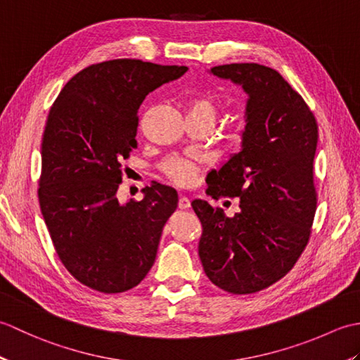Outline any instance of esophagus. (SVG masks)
I'll use <instances>...</instances> for the list:
<instances>
[{
  "mask_svg": "<svg viewBox=\"0 0 360 360\" xmlns=\"http://www.w3.org/2000/svg\"><path fill=\"white\" fill-rule=\"evenodd\" d=\"M178 207H179L181 210L188 209V207H190V200H188V198L181 196V198H179V202H178Z\"/></svg>",
  "mask_w": 360,
  "mask_h": 360,
  "instance_id": "34e87169",
  "label": "esophagus"
}]
</instances>
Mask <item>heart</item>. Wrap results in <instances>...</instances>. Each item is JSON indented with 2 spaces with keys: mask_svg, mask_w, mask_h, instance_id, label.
Masks as SVG:
<instances>
[{
  "mask_svg": "<svg viewBox=\"0 0 360 360\" xmlns=\"http://www.w3.org/2000/svg\"><path fill=\"white\" fill-rule=\"evenodd\" d=\"M192 112L207 114V116H210L213 120H215L217 106L213 103L212 98L200 97L190 102L188 114ZM162 172L167 178L173 182V184L179 187H187L195 182L198 172H200V164L192 159L173 156V158H168L162 164Z\"/></svg>",
  "mask_w": 360,
  "mask_h": 360,
  "instance_id": "1",
  "label": "heart"
}]
</instances>
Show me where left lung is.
<instances>
[{"mask_svg":"<svg viewBox=\"0 0 360 360\" xmlns=\"http://www.w3.org/2000/svg\"><path fill=\"white\" fill-rule=\"evenodd\" d=\"M249 94L243 150L209 173L205 193L240 198L224 217L207 201L192 207L202 224L200 258L213 285L254 294L292 269L311 236L317 209L314 156L319 127L303 97L281 75L258 63L212 68Z\"/></svg>","mask_w":360,"mask_h":360,"instance_id":"left-lung-1","label":"left lung"}]
</instances>
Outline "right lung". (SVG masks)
Masks as SVG:
<instances>
[{
	"label": "right lung",
	"mask_w": 360,
	"mask_h": 360,
	"mask_svg": "<svg viewBox=\"0 0 360 360\" xmlns=\"http://www.w3.org/2000/svg\"><path fill=\"white\" fill-rule=\"evenodd\" d=\"M187 66L134 58L91 65L60 91L46 120L38 201L60 262L103 294L139 285L155 263L176 190L155 184L143 200L119 204L124 160L137 147L145 96Z\"/></svg>",
	"instance_id": "1"
}]
</instances>
